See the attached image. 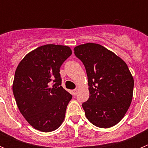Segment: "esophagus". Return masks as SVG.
Instances as JSON below:
<instances>
[{"label":"esophagus","mask_w":148,"mask_h":148,"mask_svg":"<svg viewBox=\"0 0 148 148\" xmlns=\"http://www.w3.org/2000/svg\"><path fill=\"white\" fill-rule=\"evenodd\" d=\"M77 93H78V90H77V89L72 90V94H73V95H75Z\"/></svg>","instance_id":"obj_1"}]
</instances>
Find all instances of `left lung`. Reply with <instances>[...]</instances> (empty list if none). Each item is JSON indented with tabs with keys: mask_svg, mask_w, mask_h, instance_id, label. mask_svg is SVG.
Wrapping results in <instances>:
<instances>
[{
	"mask_svg": "<svg viewBox=\"0 0 148 148\" xmlns=\"http://www.w3.org/2000/svg\"><path fill=\"white\" fill-rule=\"evenodd\" d=\"M83 62L88 79L90 97L82 108L95 126L109 128L117 125L130 108L134 80L126 63L112 51L94 43L74 48Z\"/></svg>",
	"mask_w": 148,
	"mask_h": 148,
	"instance_id": "8db88e82",
	"label": "left lung"
}]
</instances>
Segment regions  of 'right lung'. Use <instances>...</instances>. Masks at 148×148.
I'll return each instance as SVG.
<instances>
[{
  "instance_id": "1",
  "label": "right lung",
  "mask_w": 148,
  "mask_h": 148,
  "mask_svg": "<svg viewBox=\"0 0 148 148\" xmlns=\"http://www.w3.org/2000/svg\"><path fill=\"white\" fill-rule=\"evenodd\" d=\"M72 55L70 47L46 44L27 53L15 70L12 91L21 113L41 132L58 129L72 95L61 87L60 67Z\"/></svg>"
}]
</instances>
